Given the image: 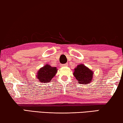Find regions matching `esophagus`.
<instances>
[{"label": "esophagus", "mask_w": 123, "mask_h": 123, "mask_svg": "<svg viewBox=\"0 0 123 123\" xmlns=\"http://www.w3.org/2000/svg\"><path fill=\"white\" fill-rule=\"evenodd\" d=\"M67 66V64H63V65H61V67H65V66Z\"/></svg>", "instance_id": "34e87169"}]
</instances>
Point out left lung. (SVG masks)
Returning <instances> with one entry per match:
<instances>
[{"instance_id": "1", "label": "left lung", "mask_w": 123, "mask_h": 123, "mask_svg": "<svg viewBox=\"0 0 123 123\" xmlns=\"http://www.w3.org/2000/svg\"><path fill=\"white\" fill-rule=\"evenodd\" d=\"M73 75L80 84L87 85L94 81V72L83 64H80L75 67Z\"/></svg>"}]
</instances>
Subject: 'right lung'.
I'll return each instance as SVG.
<instances>
[{
    "instance_id": "1",
    "label": "right lung",
    "mask_w": 123,
    "mask_h": 123,
    "mask_svg": "<svg viewBox=\"0 0 123 123\" xmlns=\"http://www.w3.org/2000/svg\"><path fill=\"white\" fill-rule=\"evenodd\" d=\"M57 70L56 67H52L48 64H46L38 71L36 77L41 83L49 82L55 76Z\"/></svg>"
}]
</instances>
